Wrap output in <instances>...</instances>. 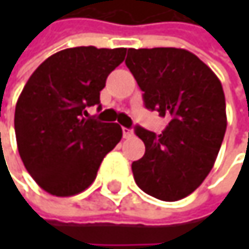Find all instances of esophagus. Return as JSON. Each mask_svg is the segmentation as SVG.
Returning a JSON list of instances; mask_svg holds the SVG:
<instances>
[{"label": "esophagus", "mask_w": 249, "mask_h": 249, "mask_svg": "<svg viewBox=\"0 0 249 249\" xmlns=\"http://www.w3.org/2000/svg\"><path fill=\"white\" fill-rule=\"evenodd\" d=\"M123 135H124V138H131L134 135V132H132V129L123 126Z\"/></svg>", "instance_id": "34e87169"}]
</instances>
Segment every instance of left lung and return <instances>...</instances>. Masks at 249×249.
Masks as SVG:
<instances>
[{"label": "left lung", "instance_id": "1", "mask_svg": "<svg viewBox=\"0 0 249 249\" xmlns=\"http://www.w3.org/2000/svg\"><path fill=\"white\" fill-rule=\"evenodd\" d=\"M125 65L144 92L145 108L170 118L159 135L135 126L145 153L131 166L134 180L156 199L180 200L206 178L224 141L221 80L184 49H128Z\"/></svg>", "mask_w": 249, "mask_h": 249}]
</instances>
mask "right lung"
I'll list each match as a JSON object with an SVG mask.
<instances>
[{
	"label": "right lung",
	"mask_w": 249,
	"mask_h": 249,
	"mask_svg": "<svg viewBox=\"0 0 249 249\" xmlns=\"http://www.w3.org/2000/svg\"><path fill=\"white\" fill-rule=\"evenodd\" d=\"M126 49L82 46L46 59L27 80L16 105L20 157L36 183L53 196H73L95 180L104 157L121 141L115 123L86 118Z\"/></svg>",
	"instance_id": "add662e5"
}]
</instances>
